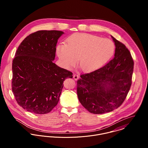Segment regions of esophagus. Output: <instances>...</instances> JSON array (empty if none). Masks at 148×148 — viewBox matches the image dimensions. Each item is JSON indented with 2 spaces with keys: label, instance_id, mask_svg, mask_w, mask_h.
Segmentation results:
<instances>
[{
  "label": "esophagus",
  "instance_id": "1",
  "mask_svg": "<svg viewBox=\"0 0 148 148\" xmlns=\"http://www.w3.org/2000/svg\"><path fill=\"white\" fill-rule=\"evenodd\" d=\"M73 79L75 80H78L79 79V75H76V74H74L73 75Z\"/></svg>",
  "mask_w": 148,
  "mask_h": 148
}]
</instances>
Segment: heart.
<instances>
[{
  "instance_id": "heart-1",
  "label": "heart",
  "mask_w": 148,
  "mask_h": 148,
  "mask_svg": "<svg viewBox=\"0 0 148 148\" xmlns=\"http://www.w3.org/2000/svg\"><path fill=\"white\" fill-rule=\"evenodd\" d=\"M115 45L108 39L83 33L69 36L66 44L56 47V53L63 66L69 68L79 65L85 72L95 71L105 65L113 56Z\"/></svg>"
}]
</instances>
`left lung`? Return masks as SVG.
<instances>
[{
    "label": "left lung",
    "instance_id": "left-lung-1",
    "mask_svg": "<svg viewBox=\"0 0 148 148\" xmlns=\"http://www.w3.org/2000/svg\"><path fill=\"white\" fill-rule=\"evenodd\" d=\"M116 46L114 58L104 66L80 75L77 81L79 101L89 112L103 114L123 103L132 85L134 62L122 42L111 36Z\"/></svg>",
    "mask_w": 148,
    "mask_h": 148
}]
</instances>
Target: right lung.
Here are the masks:
<instances>
[{
    "label": "right lung",
    "mask_w": 148,
    "mask_h": 148,
    "mask_svg": "<svg viewBox=\"0 0 148 148\" xmlns=\"http://www.w3.org/2000/svg\"><path fill=\"white\" fill-rule=\"evenodd\" d=\"M60 31H38L27 36L12 61V90L19 106L36 114H46L57 106L63 82L73 73L53 61Z\"/></svg>",
    "instance_id": "1"
}]
</instances>
